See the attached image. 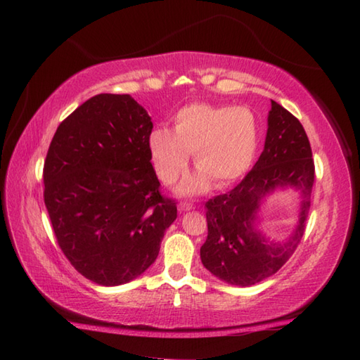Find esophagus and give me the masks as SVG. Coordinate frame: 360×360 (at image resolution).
Returning a JSON list of instances; mask_svg holds the SVG:
<instances>
[{
	"mask_svg": "<svg viewBox=\"0 0 360 360\" xmlns=\"http://www.w3.org/2000/svg\"><path fill=\"white\" fill-rule=\"evenodd\" d=\"M193 209V205L190 204V202H179V210L181 212H188V210H192Z\"/></svg>",
	"mask_w": 360,
	"mask_h": 360,
	"instance_id": "1",
	"label": "esophagus"
}]
</instances>
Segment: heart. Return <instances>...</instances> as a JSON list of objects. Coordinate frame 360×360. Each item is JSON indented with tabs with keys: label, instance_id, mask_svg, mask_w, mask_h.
Masks as SVG:
<instances>
[{
	"label": "heart",
	"instance_id": "1",
	"mask_svg": "<svg viewBox=\"0 0 360 360\" xmlns=\"http://www.w3.org/2000/svg\"><path fill=\"white\" fill-rule=\"evenodd\" d=\"M262 141V125L249 108L190 103L172 117V128L153 129L148 153L159 181L173 186L187 172L190 153L200 167L178 187L181 195L232 186L248 174Z\"/></svg>",
	"mask_w": 360,
	"mask_h": 360
}]
</instances>
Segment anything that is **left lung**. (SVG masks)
I'll return each mask as SVG.
<instances>
[{
    "label": "left lung",
    "instance_id": "8db88e82",
    "mask_svg": "<svg viewBox=\"0 0 360 360\" xmlns=\"http://www.w3.org/2000/svg\"><path fill=\"white\" fill-rule=\"evenodd\" d=\"M314 184V160L300 122L277 102L267 114L264 148L254 168L231 192L205 202L207 240L201 248L205 269L233 286H252L271 277L294 254L304 233ZM292 189L299 196V219L286 240L262 232L266 198Z\"/></svg>",
    "mask_w": 360,
    "mask_h": 360
}]
</instances>
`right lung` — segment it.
<instances>
[{
  "label": "right lung",
  "mask_w": 360,
  "mask_h": 360,
  "mask_svg": "<svg viewBox=\"0 0 360 360\" xmlns=\"http://www.w3.org/2000/svg\"><path fill=\"white\" fill-rule=\"evenodd\" d=\"M153 122L128 94H98L58 125L44 160V204L58 246L83 277L119 286L158 258L178 217L151 165Z\"/></svg>",
  "instance_id": "right-lung-1"
}]
</instances>
